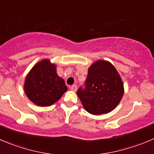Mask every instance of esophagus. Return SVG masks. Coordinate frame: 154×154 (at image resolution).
Here are the masks:
<instances>
[{
	"instance_id": "esophagus-1",
	"label": "esophagus",
	"mask_w": 154,
	"mask_h": 154,
	"mask_svg": "<svg viewBox=\"0 0 154 154\" xmlns=\"http://www.w3.org/2000/svg\"><path fill=\"white\" fill-rule=\"evenodd\" d=\"M70 90H72V91H77V86L76 85H72L70 87Z\"/></svg>"
}]
</instances>
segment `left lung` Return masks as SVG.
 Instances as JSON below:
<instances>
[{"instance_id":"8db88e82","label":"left lung","mask_w":154,"mask_h":154,"mask_svg":"<svg viewBox=\"0 0 154 154\" xmlns=\"http://www.w3.org/2000/svg\"><path fill=\"white\" fill-rule=\"evenodd\" d=\"M86 88H80L77 95L85 109L92 115L113 110L122 100L124 85L116 69L110 62L98 60L88 71Z\"/></svg>"}]
</instances>
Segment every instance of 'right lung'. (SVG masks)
I'll return each instance as SVG.
<instances>
[{"label": "right lung", "instance_id": "1", "mask_svg": "<svg viewBox=\"0 0 154 154\" xmlns=\"http://www.w3.org/2000/svg\"><path fill=\"white\" fill-rule=\"evenodd\" d=\"M67 90L63 79L57 73L56 65L49 59L42 60L35 64L25 79V93L37 106L54 104Z\"/></svg>", "mask_w": 154, "mask_h": 154}]
</instances>
